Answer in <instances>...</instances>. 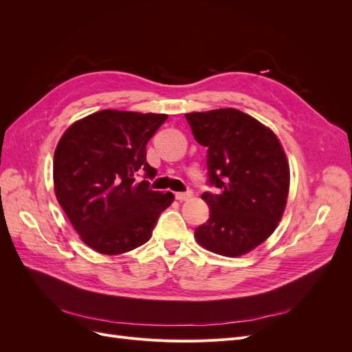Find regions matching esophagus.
<instances>
[{
	"instance_id": "1",
	"label": "esophagus",
	"mask_w": 352,
	"mask_h": 352,
	"mask_svg": "<svg viewBox=\"0 0 352 352\" xmlns=\"http://www.w3.org/2000/svg\"><path fill=\"white\" fill-rule=\"evenodd\" d=\"M192 195H194L192 190H188V192H177V194H176V199L182 202V201L190 199V198H192Z\"/></svg>"
}]
</instances>
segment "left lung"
<instances>
[{
  "label": "left lung",
  "instance_id": "8db88e82",
  "mask_svg": "<svg viewBox=\"0 0 352 352\" xmlns=\"http://www.w3.org/2000/svg\"><path fill=\"white\" fill-rule=\"evenodd\" d=\"M198 144L207 146L210 219L195 229L202 248L239 257L278 228L289 194V163L270 127L236 109L188 113Z\"/></svg>",
  "mask_w": 352,
  "mask_h": 352
}]
</instances>
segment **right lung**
<instances>
[{"label":"right lung","instance_id":"right-lung-1","mask_svg":"<svg viewBox=\"0 0 352 352\" xmlns=\"http://www.w3.org/2000/svg\"><path fill=\"white\" fill-rule=\"evenodd\" d=\"M166 119L167 114L101 110L74 122L60 138L54 192L73 229L94 251L117 255L141 247L173 202L172 192L135 180L141 172L155 176L146 163V142Z\"/></svg>","mask_w":352,"mask_h":352}]
</instances>
